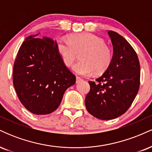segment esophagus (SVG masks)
Here are the masks:
<instances>
[{"mask_svg":"<svg viewBox=\"0 0 152 152\" xmlns=\"http://www.w3.org/2000/svg\"><path fill=\"white\" fill-rule=\"evenodd\" d=\"M82 81V79L81 78H79V77H78V76H76V83H80V82H81Z\"/></svg>","mask_w":152,"mask_h":152,"instance_id":"obj_1","label":"esophagus"}]
</instances>
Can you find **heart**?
<instances>
[{
	"label": "heart",
	"mask_w": 152,
	"mask_h": 152,
	"mask_svg": "<svg viewBox=\"0 0 152 152\" xmlns=\"http://www.w3.org/2000/svg\"><path fill=\"white\" fill-rule=\"evenodd\" d=\"M56 47L64 65L72 66L79 53V62L73 66L75 73L88 76L94 73L101 74L106 71L112 61V53L104 40L88 33L73 34L68 41L58 38Z\"/></svg>",
	"instance_id": "b5f03b06"
}]
</instances>
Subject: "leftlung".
<instances>
[{"mask_svg": "<svg viewBox=\"0 0 152 152\" xmlns=\"http://www.w3.org/2000/svg\"><path fill=\"white\" fill-rule=\"evenodd\" d=\"M113 45L111 64L96 82L88 81L86 109L102 120L121 116L134 102L140 85V65L135 50L123 36L108 31Z\"/></svg>", "mask_w": 152, "mask_h": 152, "instance_id": "left-lung-1", "label": "left lung"}]
</instances>
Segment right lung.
<instances>
[{"label": "right lung", "instance_id": "obj_1", "mask_svg": "<svg viewBox=\"0 0 152 152\" xmlns=\"http://www.w3.org/2000/svg\"><path fill=\"white\" fill-rule=\"evenodd\" d=\"M40 33L27 37L14 62L13 86L19 100L36 115L53 112L76 77L63 63L53 38Z\"/></svg>", "mask_w": 152, "mask_h": 152}]
</instances>
